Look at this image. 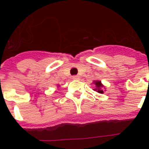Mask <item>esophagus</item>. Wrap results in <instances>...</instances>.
Masks as SVG:
<instances>
[{"instance_id":"1","label":"esophagus","mask_w":149,"mask_h":149,"mask_svg":"<svg viewBox=\"0 0 149 149\" xmlns=\"http://www.w3.org/2000/svg\"><path fill=\"white\" fill-rule=\"evenodd\" d=\"M72 79H79V77H78V76H73V77H72Z\"/></svg>"}]
</instances>
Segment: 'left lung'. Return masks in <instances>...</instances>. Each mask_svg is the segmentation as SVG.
<instances>
[{"label": "left lung", "mask_w": 149, "mask_h": 149, "mask_svg": "<svg viewBox=\"0 0 149 149\" xmlns=\"http://www.w3.org/2000/svg\"><path fill=\"white\" fill-rule=\"evenodd\" d=\"M93 84H95L96 86V88L93 89L94 91H97V92L99 93H104V91H103V87H104V86H103V84H101V82L100 81V80H96V81L93 82Z\"/></svg>", "instance_id": "8db88e82"}]
</instances>
